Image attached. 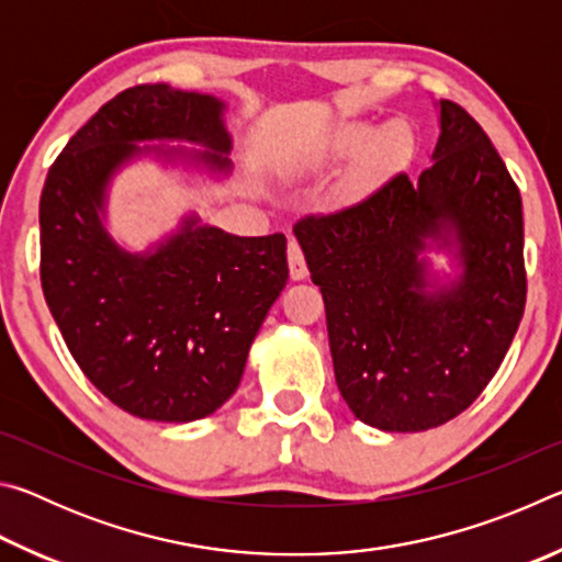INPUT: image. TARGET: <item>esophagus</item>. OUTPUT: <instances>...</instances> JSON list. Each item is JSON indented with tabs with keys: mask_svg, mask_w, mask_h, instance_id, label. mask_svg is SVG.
Returning <instances> with one entry per match:
<instances>
[{
	"mask_svg": "<svg viewBox=\"0 0 562 562\" xmlns=\"http://www.w3.org/2000/svg\"><path fill=\"white\" fill-rule=\"evenodd\" d=\"M288 262H290V278L292 280H304L310 274L307 262H304L302 247H300L297 240L288 243Z\"/></svg>",
	"mask_w": 562,
	"mask_h": 562,
	"instance_id": "obj_1",
	"label": "esophagus"
}]
</instances>
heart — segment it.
<instances>
[{
  "instance_id": "heart-1",
  "label": "heart",
  "mask_w": 562,
  "mask_h": 562,
  "mask_svg": "<svg viewBox=\"0 0 562 562\" xmlns=\"http://www.w3.org/2000/svg\"><path fill=\"white\" fill-rule=\"evenodd\" d=\"M374 128L364 121H351L339 126L331 136L325 140V146L319 148L317 160L319 164H329V160H341L355 156L357 150L367 144L369 137H372ZM408 128L404 123L392 121L376 133L372 142H369L364 156H361L359 166L351 176V186H367L369 180H374L382 170L396 166L398 160L404 158L406 148H408Z\"/></svg>"
}]
</instances>
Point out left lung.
Returning a JSON list of instances; mask_svg holds the SVG:
<instances>
[{
	"label": "left lung",
	"mask_w": 562,
	"mask_h": 562,
	"mask_svg": "<svg viewBox=\"0 0 562 562\" xmlns=\"http://www.w3.org/2000/svg\"><path fill=\"white\" fill-rule=\"evenodd\" d=\"M431 166L292 227L325 297L339 394L382 431L436 429L498 372L526 307L518 186L459 103H439ZM449 251L441 283L425 252Z\"/></svg>",
	"instance_id": "obj_1"
}]
</instances>
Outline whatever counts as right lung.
<instances>
[{"instance_id": "1", "label": "right lung", "mask_w": 562, "mask_h": 562, "mask_svg": "<svg viewBox=\"0 0 562 562\" xmlns=\"http://www.w3.org/2000/svg\"><path fill=\"white\" fill-rule=\"evenodd\" d=\"M225 103L144 83L93 113L54 160L40 201L42 290L76 364L138 418L186 424L240 384L247 351L288 284V237H237L195 213L146 252L106 231L113 176L140 156L231 173ZM183 139L205 147H138Z\"/></svg>"}]
</instances>
